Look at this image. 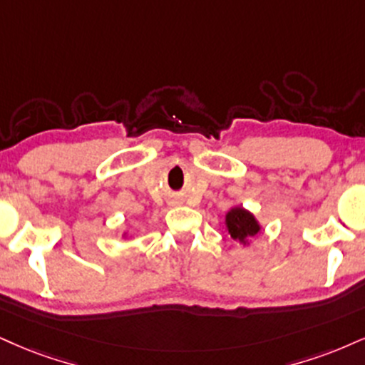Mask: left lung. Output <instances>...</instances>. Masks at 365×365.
Returning <instances> with one entry per match:
<instances>
[{"mask_svg": "<svg viewBox=\"0 0 365 365\" xmlns=\"http://www.w3.org/2000/svg\"><path fill=\"white\" fill-rule=\"evenodd\" d=\"M225 231L231 240L238 241L241 247H250L255 236L262 232V225L253 212L243 205H232L225 216Z\"/></svg>", "mask_w": 365, "mask_h": 365, "instance_id": "left-lung-1", "label": "left lung"}]
</instances>
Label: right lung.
Instances as JSON below:
<instances>
[{"mask_svg": "<svg viewBox=\"0 0 365 365\" xmlns=\"http://www.w3.org/2000/svg\"><path fill=\"white\" fill-rule=\"evenodd\" d=\"M129 238V230H124L122 231V240H127Z\"/></svg>", "mask_w": 365, "mask_h": 365, "instance_id": "1", "label": "right lung"}]
</instances>
